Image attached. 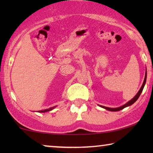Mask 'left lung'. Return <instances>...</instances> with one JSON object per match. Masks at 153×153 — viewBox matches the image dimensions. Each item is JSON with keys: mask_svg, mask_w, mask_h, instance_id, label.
Masks as SVG:
<instances>
[{"mask_svg": "<svg viewBox=\"0 0 153 153\" xmlns=\"http://www.w3.org/2000/svg\"><path fill=\"white\" fill-rule=\"evenodd\" d=\"M146 76H147V72H146H146H145V77H144V82H143V84H142V86L140 88V89L139 90V91L138 92V93L136 94L135 97H134L132 99H131L129 101H128L127 103H126L125 105H123L122 106H121L120 107H117V108H110V107H105V106H102V105H99L100 107H102L103 108H105L106 110H108V111H120L121 109H123V108H126L127 107H129V106H130L131 105H133L134 102H135L137 100H138V98H139L140 95L141 94V93L142 92V90H143L144 87L145 86V84H146Z\"/></svg>", "mask_w": 153, "mask_h": 153, "instance_id": "1", "label": "left lung"}]
</instances>
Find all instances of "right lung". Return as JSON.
Instances as JSON below:
<instances>
[{"instance_id": "right-lung-1", "label": "right lung", "mask_w": 153, "mask_h": 153, "mask_svg": "<svg viewBox=\"0 0 153 153\" xmlns=\"http://www.w3.org/2000/svg\"><path fill=\"white\" fill-rule=\"evenodd\" d=\"M56 107H51L50 108H48V109H45V110H42V111H38V112L39 113H45V112H47V111H50L51 110H53V108H55Z\"/></svg>"}]
</instances>
